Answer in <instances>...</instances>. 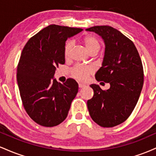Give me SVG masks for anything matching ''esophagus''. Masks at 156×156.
<instances>
[{"label": "esophagus", "instance_id": "esophagus-1", "mask_svg": "<svg viewBox=\"0 0 156 156\" xmlns=\"http://www.w3.org/2000/svg\"><path fill=\"white\" fill-rule=\"evenodd\" d=\"M78 87H79V88H83V87H86V85L83 83H78Z\"/></svg>", "mask_w": 156, "mask_h": 156}]
</instances>
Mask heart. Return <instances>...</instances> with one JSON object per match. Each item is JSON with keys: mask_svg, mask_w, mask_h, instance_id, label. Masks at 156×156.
Returning <instances> with one entry per match:
<instances>
[{"mask_svg": "<svg viewBox=\"0 0 156 156\" xmlns=\"http://www.w3.org/2000/svg\"><path fill=\"white\" fill-rule=\"evenodd\" d=\"M83 42L86 48L89 53L93 51H98L101 48V42L96 37L92 35H89L83 39ZM73 47V41H67L64 45V53L66 58L70 56ZM93 68L90 66H81L77 65L73 69V76L77 79L84 80L87 78L89 75L93 73Z\"/></svg>", "mask_w": 156, "mask_h": 156, "instance_id": "1", "label": "heart"}]
</instances>
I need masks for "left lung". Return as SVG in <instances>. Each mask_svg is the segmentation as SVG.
I'll list each match as a JSON object with an SVG mask.
<instances>
[{"instance_id":"left-lung-1","label":"left lung","mask_w":156,"mask_h":156,"mask_svg":"<svg viewBox=\"0 0 156 156\" xmlns=\"http://www.w3.org/2000/svg\"><path fill=\"white\" fill-rule=\"evenodd\" d=\"M86 30L104 41V57L95 78L110 84L107 90L90 85L94 96L87 107L97 124L112 128L126 120L136 105L144 83L142 63L133 42L113 27L96 26Z\"/></svg>"}]
</instances>
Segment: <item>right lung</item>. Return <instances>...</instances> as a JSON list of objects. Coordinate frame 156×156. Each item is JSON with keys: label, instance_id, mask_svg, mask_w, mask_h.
I'll return each mask as SVG.
<instances>
[{"label": "right lung", "instance_id": "obj_1", "mask_svg": "<svg viewBox=\"0 0 156 156\" xmlns=\"http://www.w3.org/2000/svg\"><path fill=\"white\" fill-rule=\"evenodd\" d=\"M82 31L50 25L32 37L23 48L17 66V84L27 114L42 126L62 123L78 92L74 79L61 83L53 78L58 64L65 63L67 39Z\"/></svg>", "mask_w": 156, "mask_h": 156}]
</instances>
